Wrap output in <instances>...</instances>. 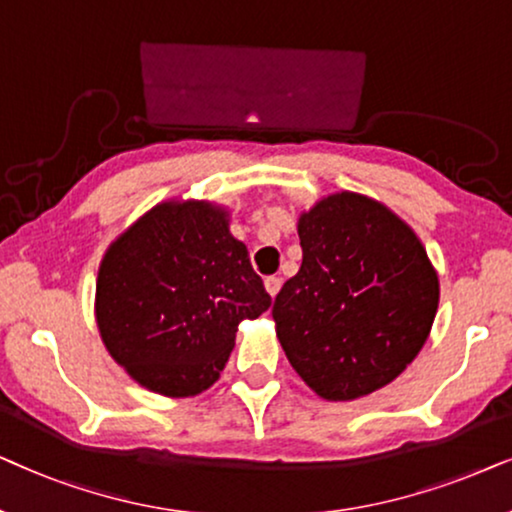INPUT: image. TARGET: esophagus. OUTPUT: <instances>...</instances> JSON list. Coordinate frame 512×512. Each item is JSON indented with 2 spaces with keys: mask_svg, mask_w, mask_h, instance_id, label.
Returning a JSON list of instances; mask_svg holds the SVG:
<instances>
[{
  "mask_svg": "<svg viewBox=\"0 0 512 512\" xmlns=\"http://www.w3.org/2000/svg\"><path fill=\"white\" fill-rule=\"evenodd\" d=\"M281 285H283V281L278 276H269L267 281H264V288H267V292L271 297H276L278 295V290H281Z\"/></svg>",
  "mask_w": 512,
  "mask_h": 512,
  "instance_id": "1",
  "label": "esophagus"
}]
</instances>
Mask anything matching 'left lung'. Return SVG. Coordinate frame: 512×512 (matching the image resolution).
<instances>
[{
    "label": "left lung",
    "mask_w": 512,
    "mask_h": 512,
    "mask_svg": "<svg viewBox=\"0 0 512 512\" xmlns=\"http://www.w3.org/2000/svg\"><path fill=\"white\" fill-rule=\"evenodd\" d=\"M302 267L274 302L295 372L325 400H356L417 358L440 283L417 234L384 203L339 192L297 224Z\"/></svg>",
    "instance_id": "1"
}]
</instances>
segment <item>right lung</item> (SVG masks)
<instances>
[{
	"label": "right lung",
	"mask_w": 512,
	"mask_h": 512,
	"mask_svg": "<svg viewBox=\"0 0 512 512\" xmlns=\"http://www.w3.org/2000/svg\"><path fill=\"white\" fill-rule=\"evenodd\" d=\"M271 306L229 213L208 201H166L109 245L95 320L109 356L168 398L206 391L234 349L238 323Z\"/></svg>",
	"instance_id": "add662e5"
}]
</instances>
